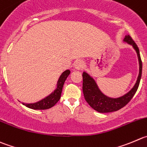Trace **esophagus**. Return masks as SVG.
Segmentation results:
<instances>
[{"instance_id":"34e87169","label":"esophagus","mask_w":147,"mask_h":147,"mask_svg":"<svg viewBox=\"0 0 147 147\" xmlns=\"http://www.w3.org/2000/svg\"><path fill=\"white\" fill-rule=\"evenodd\" d=\"M74 66L76 69L81 70L84 67V63L82 61H81V60H79V61H77L76 63H75Z\"/></svg>"}]
</instances>
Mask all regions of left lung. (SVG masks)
<instances>
[{
    "mask_svg": "<svg viewBox=\"0 0 147 147\" xmlns=\"http://www.w3.org/2000/svg\"><path fill=\"white\" fill-rule=\"evenodd\" d=\"M124 41L134 47L137 53L139 61V74L138 76L137 82L134 88L129 92L119 98H110L104 95L100 92L97 84L89 74H87L86 72H84L82 75L83 77L82 89H83L85 100L94 110H97L99 113H110V112L117 111L123 107L131 101L139 86L142 74V61L141 59L139 47L130 35L125 36Z\"/></svg>",
    "mask_w": 147,
    "mask_h": 147,
    "instance_id": "1",
    "label": "left lung"
}]
</instances>
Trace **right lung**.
<instances>
[{"instance_id":"obj_1","label":"right lung","mask_w":147,"mask_h":147,"mask_svg":"<svg viewBox=\"0 0 147 147\" xmlns=\"http://www.w3.org/2000/svg\"><path fill=\"white\" fill-rule=\"evenodd\" d=\"M70 74L69 70H66L63 73L61 76H60L59 80L58 82V85H57V89L54 91V92L50 94L48 97L46 98L43 99V100H40V101L37 102L36 103H32V104H24L26 107H29V108L33 109V110H46V109H49L50 107H53L58 101H59L60 98H61V92H62L63 86L64 82H65V79Z\"/></svg>"}]
</instances>
